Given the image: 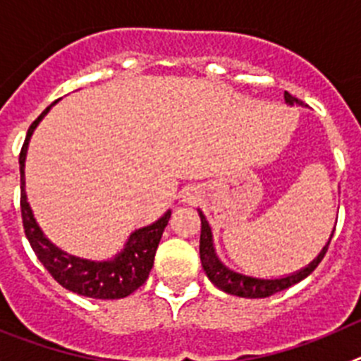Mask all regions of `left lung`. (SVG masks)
<instances>
[{
  "instance_id": "obj_1",
  "label": "left lung",
  "mask_w": 361,
  "mask_h": 361,
  "mask_svg": "<svg viewBox=\"0 0 361 361\" xmlns=\"http://www.w3.org/2000/svg\"><path fill=\"white\" fill-rule=\"evenodd\" d=\"M284 100L290 106L293 104H302L297 97L290 95L288 92H284ZM201 217V235H200V257H201V266H203L204 274L210 279L214 286H217L221 291L225 293L235 295V297H245V298H266L269 295H275L279 291L290 288V286L297 284L302 279H306L311 271H314L320 261L326 255L327 248H329L331 235L327 245L324 246L322 252L318 253V257L313 259L306 268H302L300 271H295L291 275H286L281 279H257L250 277V275L237 274L233 269H230L228 266H225L219 261V257L216 255V250H214V241H212V230H210L209 221L203 216V212H200ZM334 232V230H333Z\"/></svg>"
}]
</instances>
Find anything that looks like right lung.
<instances>
[{
	"label": "right lung",
	"instance_id": "obj_1",
	"mask_svg": "<svg viewBox=\"0 0 361 361\" xmlns=\"http://www.w3.org/2000/svg\"><path fill=\"white\" fill-rule=\"evenodd\" d=\"M55 104V102H54ZM51 104V106H54ZM48 106L34 124L30 126L19 152V171H21V217L23 228L30 243L32 250L41 261V264L48 269V274L59 282L63 288L73 291L77 295L90 298H102V300H113V298H124L138 290L149 277V271L154 262V253H157L158 243L161 239L165 226L171 217V210L164 214L152 225L138 228L129 235L124 250L116 253L109 261H90V259H80L75 255H70L64 250L57 248L54 243L39 228L37 221L32 214L30 204L27 201L25 192V160H27L28 142L41 122L48 109Z\"/></svg>",
	"mask_w": 361,
	"mask_h": 361
}]
</instances>
